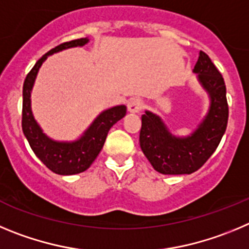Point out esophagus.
I'll return each mask as SVG.
<instances>
[{"instance_id":"obj_1","label":"esophagus","mask_w":249,"mask_h":249,"mask_svg":"<svg viewBox=\"0 0 249 249\" xmlns=\"http://www.w3.org/2000/svg\"><path fill=\"white\" fill-rule=\"evenodd\" d=\"M144 109V100L140 98H133L127 103V110L130 113H140Z\"/></svg>"}]
</instances>
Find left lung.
<instances>
[{
  "label": "left lung",
  "mask_w": 249,
  "mask_h": 249,
  "mask_svg": "<svg viewBox=\"0 0 249 249\" xmlns=\"http://www.w3.org/2000/svg\"><path fill=\"white\" fill-rule=\"evenodd\" d=\"M211 98L208 114L191 136L176 138L162 120L146 111L141 116L140 147L152 167L163 175L192 174L211 158L228 123V104L222 74L201 51L194 69Z\"/></svg>",
  "instance_id": "left-lung-1"
}]
</instances>
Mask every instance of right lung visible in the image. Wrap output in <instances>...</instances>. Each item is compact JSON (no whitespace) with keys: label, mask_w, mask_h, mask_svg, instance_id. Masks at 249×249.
<instances>
[{"label":"right lung","mask_w":249,"mask_h":249,"mask_svg":"<svg viewBox=\"0 0 249 249\" xmlns=\"http://www.w3.org/2000/svg\"><path fill=\"white\" fill-rule=\"evenodd\" d=\"M88 38H79L71 42H64L37 60L31 71L27 74L23 83V104H22V130L28 140L31 149L39 160L51 171L58 175H74L89 169L93 161L99 155L105 142L108 131L115 123L123 119L126 114L125 105H118L114 108L103 111L93 124L89 126L84 135L73 142H58L47 138L39 125L36 123L31 110V90L38 69L48 55L55 52L71 48V47L84 46L88 43Z\"/></svg>","instance_id":"right-lung-1"}]
</instances>
